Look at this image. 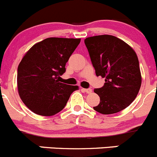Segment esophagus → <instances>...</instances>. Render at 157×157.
<instances>
[{
	"label": "esophagus",
	"mask_w": 157,
	"mask_h": 157,
	"mask_svg": "<svg viewBox=\"0 0 157 157\" xmlns=\"http://www.w3.org/2000/svg\"><path fill=\"white\" fill-rule=\"evenodd\" d=\"M82 91H85V92H86L87 94H90V93L92 92V89L91 88H82Z\"/></svg>",
	"instance_id": "esophagus-1"
}]
</instances>
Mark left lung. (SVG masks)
Listing matches in <instances>:
<instances>
[{
    "label": "left lung",
    "mask_w": 157,
    "mask_h": 157,
    "mask_svg": "<svg viewBox=\"0 0 157 157\" xmlns=\"http://www.w3.org/2000/svg\"><path fill=\"white\" fill-rule=\"evenodd\" d=\"M97 76L105 78L103 87L94 90L100 103L93 107L103 114L122 111L133 101L141 86L137 56L124 41L111 35H99L85 40Z\"/></svg>",
    "instance_id": "1"
}]
</instances>
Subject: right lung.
I'll return each instance as SVG.
<instances>
[{
    "instance_id": "right-lung-1",
    "label": "right lung",
    "mask_w": 157,
    "mask_h": 157,
    "mask_svg": "<svg viewBox=\"0 0 157 157\" xmlns=\"http://www.w3.org/2000/svg\"><path fill=\"white\" fill-rule=\"evenodd\" d=\"M81 39L50 37L32 46L17 69L18 93L35 114L52 116L66 106L77 85L59 82L66 64Z\"/></svg>"
}]
</instances>
